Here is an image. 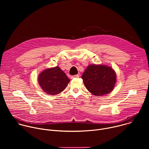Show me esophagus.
<instances>
[{"instance_id":"1","label":"esophagus","mask_w":149,"mask_h":149,"mask_svg":"<svg viewBox=\"0 0 149 149\" xmlns=\"http://www.w3.org/2000/svg\"><path fill=\"white\" fill-rule=\"evenodd\" d=\"M79 77V74H77V75H72L71 76V78H78Z\"/></svg>"}]
</instances>
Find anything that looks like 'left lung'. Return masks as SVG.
Masks as SVG:
<instances>
[{
	"mask_svg": "<svg viewBox=\"0 0 149 149\" xmlns=\"http://www.w3.org/2000/svg\"><path fill=\"white\" fill-rule=\"evenodd\" d=\"M86 88L93 95L101 96L110 93L116 82L113 69L104 65H90L82 75Z\"/></svg>",
	"mask_w": 149,
	"mask_h": 149,
	"instance_id": "left-lung-1",
	"label": "left lung"
}]
</instances>
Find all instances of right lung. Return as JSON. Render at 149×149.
<instances>
[{"instance_id": "1", "label": "right lung", "mask_w": 149, "mask_h": 149, "mask_svg": "<svg viewBox=\"0 0 149 149\" xmlns=\"http://www.w3.org/2000/svg\"><path fill=\"white\" fill-rule=\"evenodd\" d=\"M70 81L67 75L58 67L48 68L38 77V82L42 90L52 95L64 90Z\"/></svg>"}]
</instances>
